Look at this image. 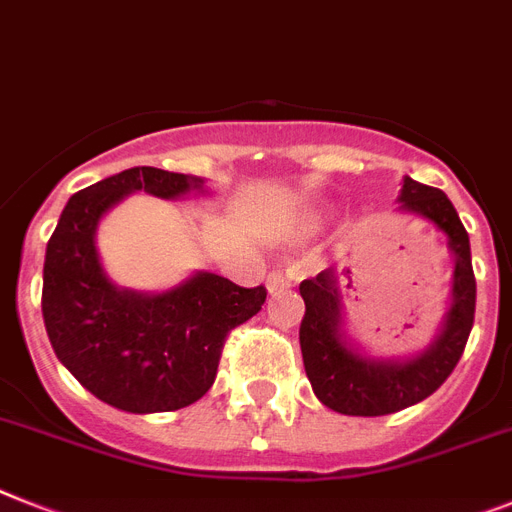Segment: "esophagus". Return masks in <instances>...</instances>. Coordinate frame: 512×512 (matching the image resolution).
<instances>
[{
    "label": "esophagus",
    "instance_id": "34e87169",
    "mask_svg": "<svg viewBox=\"0 0 512 512\" xmlns=\"http://www.w3.org/2000/svg\"><path fill=\"white\" fill-rule=\"evenodd\" d=\"M290 282L293 280H290L287 274L272 272L266 277V290H269V293H280V290H287V287H290Z\"/></svg>",
    "mask_w": 512,
    "mask_h": 512
}]
</instances>
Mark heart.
<instances>
[{
    "label": "heart",
    "mask_w": 512,
    "mask_h": 512,
    "mask_svg": "<svg viewBox=\"0 0 512 512\" xmlns=\"http://www.w3.org/2000/svg\"><path fill=\"white\" fill-rule=\"evenodd\" d=\"M314 225H322V217H316V219H314Z\"/></svg>",
    "instance_id": "heart-1"
}]
</instances>
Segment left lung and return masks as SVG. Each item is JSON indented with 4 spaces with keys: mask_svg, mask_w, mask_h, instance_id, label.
<instances>
[{
    "mask_svg": "<svg viewBox=\"0 0 512 512\" xmlns=\"http://www.w3.org/2000/svg\"><path fill=\"white\" fill-rule=\"evenodd\" d=\"M398 214L424 219L447 240L453 256V287L442 327L426 348L411 356H371L348 335L342 311L340 272L335 266L301 282L306 314L301 322V353L314 395L345 416H387L426 400L458 366L476 311V280L471 243L450 198L437 188L403 177Z\"/></svg>",
    "mask_w": 512,
    "mask_h": 512,
    "instance_id": "1",
    "label": "left lung"
}]
</instances>
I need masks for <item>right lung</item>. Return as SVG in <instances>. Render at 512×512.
<instances>
[{
	"label": "right lung",
	"instance_id": "1",
	"mask_svg": "<svg viewBox=\"0 0 512 512\" xmlns=\"http://www.w3.org/2000/svg\"><path fill=\"white\" fill-rule=\"evenodd\" d=\"M133 193L175 201L206 193V180L130 167L78 190L46 243L44 327L62 366L91 395L128 413L177 411L209 392L227 332L259 314L266 290L204 269L159 293L114 285L96 230Z\"/></svg>",
	"mask_w": 512,
	"mask_h": 512
}]
</instances>
